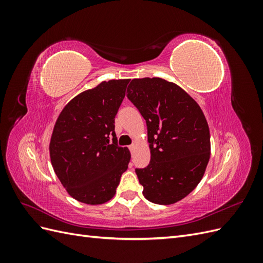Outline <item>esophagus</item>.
Here are the masks:
<instances>
[{"label": "esophagus", "instance_id": "1", "mask_svg": "<svg viewBox=\"0 0 263 263\" xmlns=\"http://www.w3.org/2000/svg\"><path fill=\"white\" fill-rule=\"evenodd\" d=\"M134 149H135V145H130V146H129V150H130V153H133Z\"/></svg>", "mask_w": 263, "mask_h": 263}]
</instances>
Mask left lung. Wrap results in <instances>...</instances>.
Returning a JSON list of instances; mask_svg holds the SVG:
<instances>
[{
	"label": "left lung",
	"instance_id": "8db88e82",
	"mask_svg": "<svg viewBox=\"0 0 263 263\" xmlns=\"http://www.w3.org/2000/svg\"><path fill=\"white\" fill-rule=\"evenodd\" d=\"M127 98L145 118L150 162L136 169L142 194L155 204H173L196 187L211 156V136L197 103L160 78L134 79Z\"/></svg>",
	"mask_w": 263,
	"mask_h": 263
}]
</instances>
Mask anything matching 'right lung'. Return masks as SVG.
Wrapping results in <instances>:
<instances>
[{
	"instance_id": "obj_1",
	"label": "right lung",
	"mask_w": 263,
	"mask_h": 263,
	"mask_svg": "<svg viewBox=\"0 0 263 263\" xmlns=\"http://www.w3.org/2000/svg\"><path fill=\"white\" fill-rule=\"evenodd\" d=\"M125 80H109L80 93L62 109L49 145L53 170L77 201L103 204L115 195L130 153L117 144L115 116L125 98Z\"/></svg>"
}]
</instances>
